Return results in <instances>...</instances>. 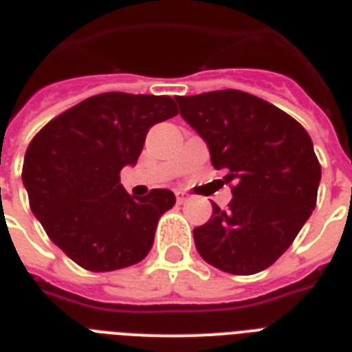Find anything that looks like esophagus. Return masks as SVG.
<instances>
[{
	"label": "esophagus",
	"instance_id": "1",
	"mask_svg": "<svg viewBox=\"0 0 352 352\" xmlns=\"http://www.w3.org/2000/svg\"><path fill=\"white\" fill-rule=\"evenodd\" d=\"M175 195H177V203L182 204V203H186V201H188V195H184L182 192H177Z\"/></svg>",
	"mask_w": 352,
	"mask_h": 352
}]
</instances>
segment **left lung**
<instances>
[{"label": "left lung", "instance_id": "obj_1", "mask_svg": "<svg viewBox=\"0 0 352 352\" xmlns=\"http://www.w3.org/2000/svg\"><path fill=\"white\" fill-rule=\"evenodd\" d=\"M181 117L232 182L228 210L193 228L197 252L223 272L250 276L283 254L316 206L322 166L309 133L272 104L235 89L177 96Z\"/></svg>", "mask_w": 352, "mask_h": 352}]
</instances>
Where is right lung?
<instances>
[{
  "mask_svg": "<svg viewBox=\"0 0 352 352\" xmlns=\"http://www.w3.org/2000/svg\"><path fill=\"white\" fill-rule=\"evenodd\" d=\"M170 96L104 93L62 113L27 148L23 186L47 235L91 272L142 261L160 215L175 204L171 190L131 197L120 170L135 166L149 127L175 117Z\"/></svg>",
  "mask_w": 352,
  "mask_h": 352,
  "instance_id": "right-lung-1",
  "label": "right lung"
}]
</instances>
